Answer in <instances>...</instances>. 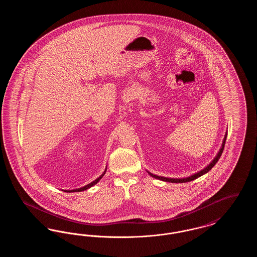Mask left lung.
Segmentation results:
<instances>
[{"mask_svg":"<svg viewBox=\"0 0 257 257\" xmlns=\"http://www.w3.org/2000/svg\"><path fill=\"white\" fill-rule=\"evenodd\" d=\"M226 136L227 134H225V137H224V139H223V142H222V146L220 147V150L219 151V153H218V155L216 156V158L212 161V163L207 166L204 170H202V171H199V172H197L196 174H194V175H192V176H190V177H187V178H181V179H177V178H168V177H162V176H158V175H155V174H152V173H150V172H148L152 177H154V178H157V179H160V180H162V181H167V182H171V183H185V182H190V181H193V180H195L196 178H198L199 176H201V175H203V174H205L206 172L210 171L216 164H217V162L219 161V159L220 158V156H221V154H222V151H223V148H224V145H225V141H226Z\"/></svg>","mask_w":257,"mask_h":257,"instance_id":"obj_1","label":"left lung"}]
</instances>
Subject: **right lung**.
Wrapping results in <instances>:
<instances>
[{
    "instance_id": "add662e5",
    "label": "right lung",
    "mask_w": 257,
    "mask_h": 257,
    "mask_svg": "<svg viewBox=\"0 0 257 257\" xmlns=\"http://www.w3.org/2000/svg\"><path fill=\"white\" fill-rule=\"evenodd\" d=\"M105 172H106V171H104V173L101 175V176H99L98 177L97 179H95L93 182H91V183L87 184L86 186H85V187H83V188H80V189H76V190H71V191H67V193L69 192V193H73V192H82V191H85V190H87L88 188H90V187H92L93 185H95V184H97L98 181L104 176V174H105ZM66 192V191H65Z\"/></svg>"
}]
</instances>
